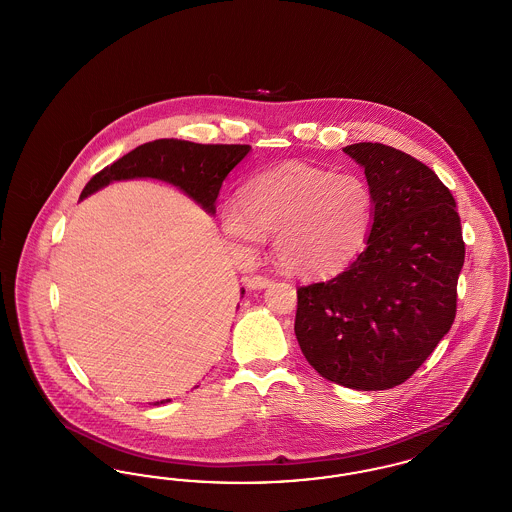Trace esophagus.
Segmentation results:
<instances>
[{
    "label": "esophagus",
    "mask_w": 512,
    "mask_h": 512,
    "mask_svg": "<svg viewBox=\"0 0 512 512\" xmlns=\"http://www.w3.org/2000/svg\"><path fill=\"white\" fill-rule=\"evenodd\" d=\"M270 278L265 276V274H255V276H247L245 278V286L249 288V290H263V288H267L270 286Z\"/></svg>",
    "instance_id": "obj_1"
}]
</instances>
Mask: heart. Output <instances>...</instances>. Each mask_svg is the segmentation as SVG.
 I'll list each match as a JSON object with an SVG mask.
<instances>
[{
	"instance_id": "heart-1",
	"label": "heart",
	"mask_w": 512,
	"mask_h": 512,
	"mask_svg": "<svg viewBox=\"0 0 512 512\" xmlns=\"http://www.w3.org/2000/svg\"><path fill=\"white\" fill-rule=\"evenodd\" d=\"M220 224L240 253H253L268 232L286 270L328 276L365 249L374 224V194L357 174L288 163L253 178L244 197L224 201Z\"/></svg>"
}]
</instances>
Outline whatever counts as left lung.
I'll return each mask as SVG.
<instances>
[{"mask_svg": "<svg viewBox=\"0 0 512 512\" xmlns=\"http://www.w3.org/2000/svg\"><path fill=\"white\" fill-rule=\"evenodd\" d=\"M343 151L365 169L374 224L343 272L297 288L295 336L322 378L390 390L413 376L455 320L461 217L438 174L409 153L372 142Z\"/></svg>", "mask_w": 512, "mask_h": 512, "instance_id": "8db88e82", "label": "left lung"}]
</instances>
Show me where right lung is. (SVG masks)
Returning a JSON list of instances; mask_svg holds the SVG:
<instances>
[{
    "label": "right lung",
    "mask_w": 512,
    "mask_h": 512,
    "mask_svg": "<svg viewBox=\"0 0 512 512\" xmlns=\"http://www.w3.org/2000/svg\"><path fill=\"white\" fill-rule=\"evenodd\" d=\"M249 149L251 147L240 144H194L172 138L147 142L92 176L80 199L98 192L113 180L149 176L171 182L197 201L207 213H215L222 180L244 159ZM167 401H157L155 405Z\"/></svg>",
    "instance_id": "right-lung-1"
}]
</instances>
